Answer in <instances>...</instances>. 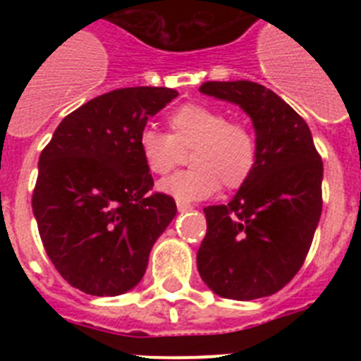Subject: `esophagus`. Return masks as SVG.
Wrapping results in <instances>:
<instances>
[{
    "mask_svg": "<svg viewBox=\"0 0 361 361\" xmlns=\"http://www.w3.org/2000/svg\"><path fill=\"white\" fill-rule=\"evenodd\" d=\"M177 209L178 212H188V209H191V204L186 200H177Z\"/></svg>",
    "mask_w": 361,
    "mask_h": 361,
    "instance_id": "obj_1",
    "label": "esophagus"
}]
</instances>
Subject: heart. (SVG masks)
<instances>
[{
  "mask_svg": "<svg viewBox=\"0 0 361 361\" xmlns=\"http://www.w3.org/2000/svg\"><path fill=\"white\" fill-rule=\"evenodd\" d=\"M170 133L145 128L139 152L148 171L166 175L190 149L191 170L159 183V190L177 200H202L219 191L220 183L237 190L247 183L258 159L257 135L244 121H229L228 111L202 103H188L168 119Z\"/></svg>",
  "mask_w": 361,
  "mask_h": 361,
  "instance_id": "1",
  "label": "heart"
}]
</instances>
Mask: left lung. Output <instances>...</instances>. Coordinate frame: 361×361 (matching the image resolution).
<instances>
[{"instance_id": "1", "label": "left lung", "mask_w": 361, "mask_h": 361, "mask_svg": "<svg viewBox=\"0 0 361 361\" xmlns=\"http://www.w3.org/2000/svg\"><path fill=\"white\" fill-rule=\"evenodd\" d=\"M202 94L251 117L258 159L229 204L204 208L208 231L197 267L229 300L275 295L304 264L322 215L324 164L307 123L282 97L253 81H208Z\"/></svg>"}]
</instances>
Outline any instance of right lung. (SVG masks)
<instances>
[{
	"instance_id": "right-lung-1",
	"label": "right lung",
	"mask_w": 361,
	"mask_h": 361,
	"mask_svg": "<svg viewBox=\"0 0 361 361\" xmlns=\"http://www.w3.org/2000/svg\"><path fill=\"white\" fill-rule=\"evenodd\" d=\"M177 95L159 86L99 95L68 114L41 152L32 209L44 251L72 288L116 296L145 276L177 206L152 191L139 133Z\"/></svg>"
}]
</instances>
